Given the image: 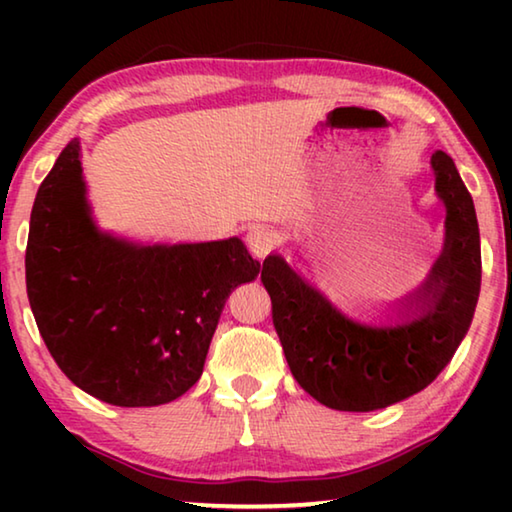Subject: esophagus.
<instances>
[{"label":"esophagus","mask_w":512,"mask_h":512,"mask_svg":"<svg viewBox=\"0 0 512 512\" xmlns=\"http://www.w3.org/2000/svg\"><path fill=\"white\" fill-rule=\"evenodd\" d=\"M246 241H248V248L253 250V255L262 259L277 246V232L268 228V225H262V223L250 225Z\"/></svg>","instance_id":"1"}]
</instances>
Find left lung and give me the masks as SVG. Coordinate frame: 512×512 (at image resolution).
Masks as SVG:
<instances>
[{
  "label": "left lung",
  "mask_w": 512,
  "mask_h": 512,
  "mask_svg": "<svg viewBox=\"0 0 512 512\" xmlns=\"http://www.w3.org/2000/svg\"><path fill=\"white\" fill-rule=\"evenodd\" d=\"M431 169L447 212L443 250L427 280L397 302L395 323L354 320L282 255L264 259L284 357L298 384L329 409L375 411L420 393L470 329L481 291L479 223L454 160L436 151Z\"/></svg>",
  "instance_id": "left-lung-1"
}]
</instances>
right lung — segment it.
I'll use <instances>...</instances> for the list:
<instances>
[{
    "label": "right lung",
    "instance_id": "obj_1",
    "mask_svg": "<svg viewBox=\"0 0 512 512\" xmlns=\"http://www.w3.org/2000/svg\"><path fill=\"white\" fill-rule=\"evenodd\" d=\"M27 293L40 336L65 375L115 406H158L203 375L225 300L262 264L239 237L137 244L92 216L72 140L31 210Z\"/></svg>",
    "mask_w": 512,
    "mask_h": 512
}]
</instances>
